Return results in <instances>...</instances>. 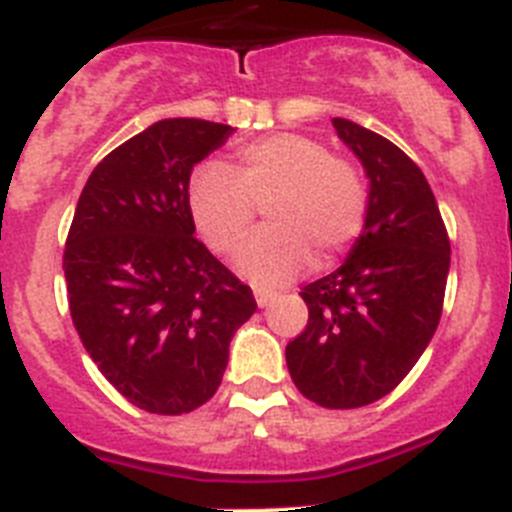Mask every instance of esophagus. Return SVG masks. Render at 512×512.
I'll return each instance as SVG.
<instances>
[{
    "mask_svg": "<svg viewBox=\"0 0 512 512\" xmlns=\"http://www.w3.org/2000/svg\"><path fill=\"white\" fill-rule=\"evenodd\" d=\"M253 297H256V305L259 307H266V305H271V302H274V292H269V289H256V292H253Z\"/></svg>",
    "mask_w": 512,
    "mask_h": 512,
    "instance_id": "1",
    "label": "esophagus"
}]
</instances>
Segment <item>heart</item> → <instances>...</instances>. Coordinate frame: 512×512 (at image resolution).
<instances>
[{"mask_svg":"<svg viewBox=\"0 0 512 512\" xmlns=\"http://www.w3.org/2000/svg\"><path fill=\"white\" fill-rule=\"evenodd\" d=\"M187 207L212 253L228 256L251 233L256 210L269 228L241 253L238 269L259 287H279L312 266H333L364 233L369 189L351 161L320 140L277 133L246 143L223 169L192 174Z\"/></svg>","mask_w":512,"mask_h":512,"instance_id":"heart-1","label":"heart"}]
</instances>
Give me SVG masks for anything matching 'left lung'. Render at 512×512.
I'll use <instances>...</instances> for the list:
<instances>
[{
    "instance_id": "obj_1",
    "label": "left lung",
    "mask_w": 512,
    "mask_h": 512,
    "mask_svg": "<svg viewBox=\"0 0 512 512\" xmlns=\"http://www.w3.org/2000/svg\"><path fill=\"white\" fill-rule=\"evenodd\" d=\"M333 128L364 166L369 215L348 259L302 287L310 318L287 343V369L307 400L351 410L390 395L431 343L451 243L413 158L351 120Z\"/></svg>"
}]
</instances>
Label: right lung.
I'll return each mask as SVG.
<instances>
[{"instance_id": "add662e5", "label": "right lung", "mask_w": 512, "mask_h": 512, "mask_svg": "<svg viewBox=\"0 0 512 512\" xmlns=\"http://www.w3.org/2000/svg\"><path fill=\"white\" fill-rule=\"evenodd\" d=\"M230 125L171 117L107 153L74 212L63 271L71 320L99 372L135 408L192 413L223 382L253 312L248 284L194 238V164Z\"/></svg>"}]
</instances>
